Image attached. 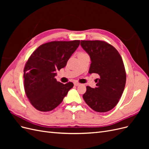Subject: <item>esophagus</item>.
<instances>
[{
  "instance_id": "1",
  "label": "esophagus",
  "mask_w": 149,
  "mask_h": 149,
  "mask_svg": "<svg viewBox=\"0 0 149 149\" xmlns=\"http://www.w3.org/2000/svg\"><path fill=\"white\" fill-rule=\"evenodd\" d=\"M74 86H79V85H80V83H78V82H74Z\"/></svg>"
}]
</instances>
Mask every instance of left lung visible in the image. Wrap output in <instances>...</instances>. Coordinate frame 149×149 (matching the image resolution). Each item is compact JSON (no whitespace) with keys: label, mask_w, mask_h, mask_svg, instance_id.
<instances>
[{"label":"left lung","mask_w":149,"mask_h":149,"mask_svg":"<svg viewBox=\"0 0 149 149\" xmlns=\"http://www.w3.org/2000/svg\"><path fill=\"white\" fill-rule=\"evenodd\" d=\"M81 46L91 58L89 73H96V87L86 86L83 97L92 109L109 111L117 105L124 90L126 73L123 59L111 45L100 40H81Z\"/></svg>","instance_id":"8db88e82"}]
</instances>
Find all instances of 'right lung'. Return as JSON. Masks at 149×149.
<instances>
[{"label": "right lung", "mask_w": 149, "mask_h": 149, "mask_svg": "<svg viewBox=\"0 0 149 149\" xmlns=\"http://www.w3.org/2000/svg\"><path fill=\"white\" fill-rule=\"evenodd\" d=\"M79 43V40L46 43L38 47L29 57L24 70V89L36 109L52 111L73 87L71 82L64 84L57 81L56 71L65 67Z\"/></svg>", "instance_id": "1"}]
</instances>
